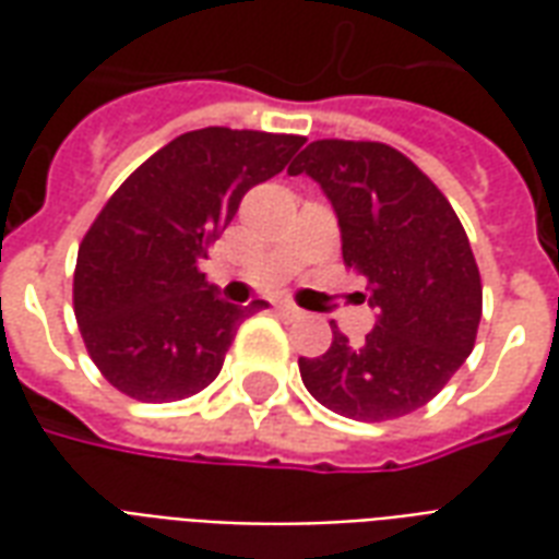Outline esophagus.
Returning a JSON list of instances; mask_svg holds the SVG:
<instances>
[{
    "label": "esophagus",
    "mask_w": 559,
    "mask_h": 559,
    "mask_svg": "<svg viewBox=\"0 0 559 559\" xmlns=\"http://www.w3.org/2000/svg\"><path fill=\"white\" fill-rule=\"evenodd\" d=\"M278 311H281V314H284V317H305L302 308H296V305H293V302H281V305H278Z\"/></svg>",
    "instance_id": "obj_1"
}]
</instances>
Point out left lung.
Here are the masks:
<instances>
[{
    "label": "left lung",
    "mask_w": 559,
    "mask_h": 559,
    "mask_svg": "<svg viewBox=\"0 0 559 559\" xmlns=\"http://www.w3.org/2000/svg\"><path fill=\"white\" fill-rule=\"evenodd\" d=\"M338 215L344 263L368 281L377 311L365 341L332 323V347L299 359L305 389L359 421L419 411L464 365L481 320V278L443 191L386 143L314 140L290 164Z\"/></svg>",
    "instance_id": "1"
}]
</instances>
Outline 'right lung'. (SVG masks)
Listing matches in <instances>:
<instances>
[{
    "instance_id": "right-lung-1",
    "label": "right lung",
    "mask_w": 559,
    "mask_h": 559,
    "mask_svg": "<svg viewBox=\"0 0 559 559\" xmlns=\"http://www.w3.org/2000/svg\"><path fill=\"white\" fill-rule=\"evenodd\" d=\"M305 138L200 128L140 164L83 236L74 317L104 380L146 404L182 401L221 374L236 329L269 308L224 302L197 269L242 197Z\"/></svg>"
}]
</instances>
